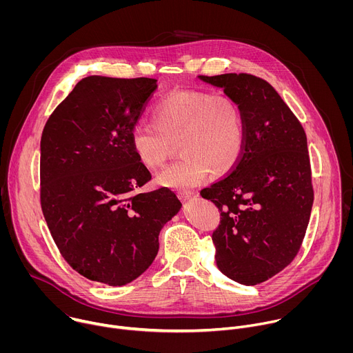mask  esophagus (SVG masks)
Segmentation results:
<instances>
[{
  "instance_id": "obj_1",
  "label": "esophagus",
  "mask_w": 353,
  "mask_h": 353,
  "mask_svg": "<svg viewBox=\"0 0 353 353\" xmlns=\"http://www.w3.org/2000/svg\"><path fill=\"white\" fill-rule=\"evenodd\" d=\"M194 195H195V192L191 191V190H180V191H177V196H179L181 201H187V199L192 198Z\"/></svg>"
}]
</instances>
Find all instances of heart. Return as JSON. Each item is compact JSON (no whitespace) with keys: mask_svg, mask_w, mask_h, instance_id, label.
<instances>
[{"mask_svg":"<svg viewBox=\"0 0 353 353\" xmlns=\"http://www.w3.org/2000/svg\"><path fill=\"white\" fill-rule=\"evenodd\" d=\"M152 123L135 124L130 141L135 157L148 169L163 168L177 143L181 157L158 176L165 187H194L210 170L214 176L229 173L241 158L243 114L228 94L172 92L154 108Z\"/></svg>","mask_w":353,"mask_h":353,"instance_id":"b5f03b06","label":"heart"}]
</instances>
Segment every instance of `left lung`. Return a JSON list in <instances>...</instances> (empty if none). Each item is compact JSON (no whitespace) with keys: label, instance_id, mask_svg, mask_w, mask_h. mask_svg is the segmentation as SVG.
Wrapping results in <instances>:
<instances>
[{"label":"left lung","instance_id":"1","mask_svg":"<svg viewBox=\"0 0 353 353\" xmlns=\"http://www.w3.org/2000/svg\"><path fill=\"white\" fill-rule=\"evenodd\" d=\"M199 78L223 88L244 121L239 163L201 190L221 212L212 233L216 265L239 283L257 285L293 261L306 234L314 199L306 132L263 78Z\"/></svg>","mask_w":353,"mask_h":353}]
</instances>
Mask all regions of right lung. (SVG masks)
<instances>
[{"instance_id":"1","label":"right lung","mask_w":353,"mask_h":353,"mask_svg":"<svg viewBox=\"0 0 353 353\" xmlns=\"http://www.w3.org/2000/svg\"><path fill=\"white\" fill-rule=\"evenodd\" d=\"M154 78L90 75L50 114L40 141V205L64 260L82 276L123 286L155 260L159 233L181 204L150 180L130 134Z\"/></svg>"}]
</instances>
